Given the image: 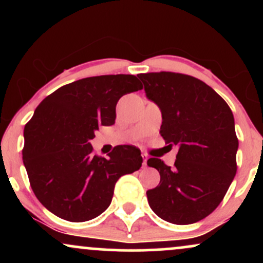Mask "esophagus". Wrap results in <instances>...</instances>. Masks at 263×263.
Wrapping results in <instances>:
<instances>
[{
	"label": "esophagus",
	"mask_w": 263,
	"mask_h": 263,
	"mask_svg": "<svg viewBox=\"0 0 263 263\" xmlns=\"http://www.w3.org/2000/svg\"><path fill=\"white\" fill-rule=\"evenodd\" d=\"M142 158H143V167H147V159H148V156L142 155Z\"/></svg>",
	"instance_id": "obj_1"
}]
</instances>
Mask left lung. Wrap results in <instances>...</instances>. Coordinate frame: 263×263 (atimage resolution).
I'll list each match as a JSON object with an SVG mask.
<instances>
[{
    "label": "left lung",
    "instance_id": "1",
    "mask_svg": "<svg viewBox=\"0 0 263 263\" xmlns=\"http://www.w3.org/2000/svg\"><path fill=\"white\" fill-rule=\"evenodd\" d=\"M147 99L162 112L159 134L178 146L174 168L158 158L147 164L161 180L147 190L159 218L177 225L194 224L218 208L235 174L238 141L232 111L209 85L171 71L140 74Z\"/></svg>",
    "mask_w": 263,
    "mask_h": 263
}]
</instances>
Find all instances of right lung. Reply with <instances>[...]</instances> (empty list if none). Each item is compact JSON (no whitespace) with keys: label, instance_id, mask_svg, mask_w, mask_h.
Wrapping results in <instances>:
<instances>
[{"label":"right lung","instance_id":"obj_1","mask_svg":"<svg viewBox=\"0 0 263 263\" xmlns=\"http://www.w3.org/2000/svg\"><path fill=\"white\" fill-rule=\"evenodd\" d=\"M141 89L135 75L85 78L35 108L23 132V163L33 193L54 215L73 222L96 218L111 204L119 178L140 170L135 146H117L102 158L92 155L90 140L101 125H114L120 98Z\"/></svg>","mask_w":263,"mask_h":263}]
</instances>
